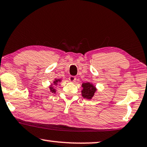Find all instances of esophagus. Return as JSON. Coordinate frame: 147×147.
I'll list each match as a JSON object with an SVG mask.
<instances>
[{
  "instance_id": "34e87169",
  "label": "esophagus",
  "mask_w": 147,
  "mask_h": 147,
  "mask_svg": "<svg viewBox=\"0 0 147 147\" xmlns=\"http://www.w3.org/2000/svg\"><path fill=\"white\" fill-rule=\"evenodd\" d=\"M69 80H70V82H74L76 81V77L75 76H70V77L69 78Z\"/></svg>"
}]
</instances>
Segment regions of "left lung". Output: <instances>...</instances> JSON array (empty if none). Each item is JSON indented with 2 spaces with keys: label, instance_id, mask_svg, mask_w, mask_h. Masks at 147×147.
I'll list each match as a JSON object with an SVG mask.
<instances>
[{
  "label": "left lung",
  "instance_id": "left-lung-1",
  "mask_svg": "<svg viewBox=\"0 0 147 147\" xmlns=\"http://www.w3.org/2000/svg\"><path fill=\"white\" fill-rule=\"evenodd\" d=\"M81 94L83 98L90 100L94 96L97 91V88L91 82H83L82 84Z\"/></svg>",
  "mask_w": 147,
  "mask_h": 147
}]
</instances>
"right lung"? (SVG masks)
Returning <instances> with one entry per match:
<instances>
[{
    "label": "right lung",
    "mask_w": 147,
    "mask_h": 147,
    "mask_svg": "<svg viewBox=\"0 0 147 147\" xmlns=\"http://www.w3.org/2000/svg\"><path fill=\"white\" fill-rule=\"evenodd\" d=\"M62 80L61 79H55V80H54L53 82L51 84H50L49 85V89H50V91L51 92H52V93H55L56 91H57V89L56 88H55V87L54 86H57L58 84V82H61Z\"/></svg>",
    "instance_id": "right-lung-1"
}]
</instances>
